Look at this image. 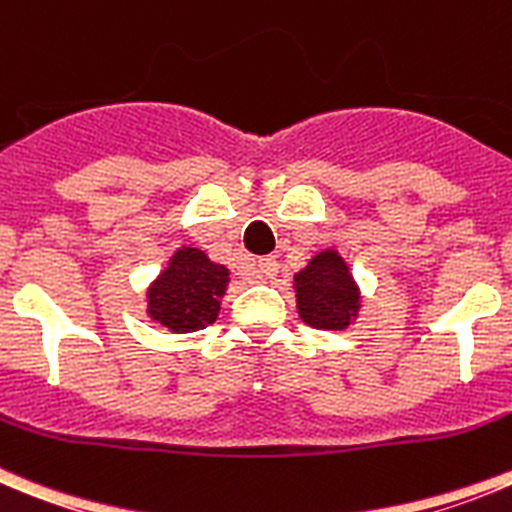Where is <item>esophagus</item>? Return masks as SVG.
Segmentation results:
<instances>
[{"mask_svg": "<svg viewBox=\"0 0 512 512\" xmlns=\"http://www.w3.org/2000/svg\"><path fill=\"white\" fill-rule=\"evenodd\" d=\"M255 277L257 280H272V277L277 275V260L275 257H260V260L255 262Z\"/></svg>", "mask_w": 512, "mask_h": 512, "instance_id": "1", "label": "esophagus"}]
</instances>
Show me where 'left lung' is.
<instances>
[{"instance_id": "obj_1", "label": "left lung", "mask_w": 512, "mask_h": 512, "mask_svg": "<svg viewBox=\"0 0 512 512\" xmlns=\"http://www.w3.org/2000/svg\"><path fill=\"white\" fill-rule=\"evenodd\" d=\"M300 320L315 330H347L360 312V287L342 255L317 252L292 280Z\"/></svg>"}]
</instances>
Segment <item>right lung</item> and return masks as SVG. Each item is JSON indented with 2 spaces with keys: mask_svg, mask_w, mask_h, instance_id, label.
Wrapping results in <instances>:
<instances>
[{
  "mask_svg": "<svg viewBox=\"0 0 512 512\" xmlns=\"http://www.w3.org/2000/svg\"><path fill=\"white\" fill-rule=\"evenodd\" d=\"M230 270L197 247H180L147 290V315L175 335L205 330L220 315Z\"/></svg>",
  "mask_w": 512,
  "mask_h": 512,
  "instance_id": "right-lung-1",
  "label": "right lung"
}]
</instances>
